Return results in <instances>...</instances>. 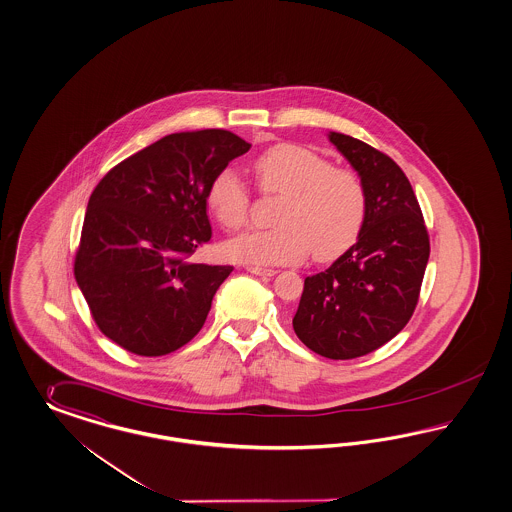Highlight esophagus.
Here are the masks:
<instances>
[{"mask_svg":"<svg viewBox=\"0 0 512 512\" xmlns=\"http://www.w3.org/2000/svg\"><path fill=\"white\" fill-rule=\"evenodd\" d=\"M247 272L255 274V276H261V278H272L276 276V270L274 268H259V266H249Z\"/></svg>","mask_w":512,"mask_h":512,"instance_id":"34e87169","label":"esophagus"}]
</instances>
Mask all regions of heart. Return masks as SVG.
<instances>
[{"label": "heart", "mask_w": 512, "mask_h": 512, "mask_svg": "<svg viewBox=\"0 0 512 512\" xmlns=\"http://www.w3.org/2000/svg\"><path fill=\"white\" fill-rule=\"evenodd\" d=\"M253 174L265 194L282 196L274 229H251L225 244V255L244 265H293L310 251L333 259L357 240L365 215L367 191L352 170L335 168L312 149L283 143L253 162ZM208 204L227 230L244 227L251 194L232 170L213 177Z\"/></svg>", "instance_id": "heart-1"}]
</instances>
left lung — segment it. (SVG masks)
<instances>
[{
  "label": "left lung",
  "mask_w": 512,
  "mask_h": 512,
  "mask_svg": "<svg viewBox=\"0 0 512 512\" xmlns=\"http://www.w3.org/2000/svg\"><path fill=\"white\" fill-rule=\"evenodd\" d=\"M329 140L361 177L367 215L357 242L304 280L293 329L312 352L353 359L384 346L412 318L429 236L410 181L388 155L346 134L329 132Z\"/></svg>",
  "instance_id": "left-lung-1"
}]
</instances>
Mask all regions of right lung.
Returning <instances> with one entry per match:
<instances>
[{"instance_id": "obj_1", "label": "right lung", "mask_w": 512, "mask_h": 512, "mask_svg": "<svg viewBox=\"0 0 512 512\" xmlns=\"http://www.w3.org/2000/svg\"><path fill=\"white\" fill-rule=\"evenodd\" d=\"M229 130L164 136L90 194L75 280L100 331L126 352H176L202 329L232 266L187 261L212 238L213 177L249 151Z\"/></svg>"}]
</instances>
